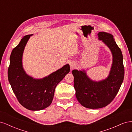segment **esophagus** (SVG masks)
<instances>
[{
	"label": "esophagus",
	"instance_id": "1",
	"mask_svg": "<svg viewBox=\"0 0 132 132\" xmlns=\"http://www.w3.org/2000/svg\"><path fill=\"white\" fill-rule=\"evenodd\" d=\"M70 68L71 69H73L74 68H75L77 67V64H76L75 62H71L70 63Z\"/></svg>",
	"mask_w": 132,
	"mask_h": 132
}]
</instances>
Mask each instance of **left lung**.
<instances>
[{
    "label": "left lung",
    "mask_w": 132,
    "mask_h": 132,
    "mask_svg": "<svg viewBox=\"0 0 132 132\" xmlns=\"http://www.w3.org/2000/svg\"><path fill=\"white\" fill-rule=\"evenodd\" d=\"M97 36L98 40L109 48L112 55L107 77L95 81L89 77L84 69L72 70L76 97L82 106L90 109H100L110 104L120 89L125 75L123 55L113 35L100 32Z\"/></svg>",
    "instance_id": "obj_1"
}]
</instances>
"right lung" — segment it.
Instances as JSON below:
<instances>
[{"instance_id": "1", "label": "right lung", "mask_w": 132, "mask_h": 132, "mask_svg": "<svg viewBox=\"0 0 132 132\" xmlns=\"http://www.w3.org/2000/svg\"><path fill=\"white\" fill-rule=\"evenodd\" d=\"M32 35L23 36L12 51L7 76L14 94L20 104L31 111H39L48 107L53 99L55 87L69 73V64L41 79L28 75L23 68L22 55Z\"/></svg>"}]
</instances>
